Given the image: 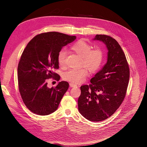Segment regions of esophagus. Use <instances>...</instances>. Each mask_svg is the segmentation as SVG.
Returning a JSON list of instances; mask_svg holds the SVG:
<instances>
[{
    "label": "esophagus",
    "mask_w": 147,
    "mask_h": 147,
    "mask_svg": "<svg viewBox=\"0 0 147 147\" xmlns=\"http://www.w3.org/2000/svg\"><path fill=\"white\" fill-rule=\"evenodd\" d=\"M69 86L71 88H74V87H77V85L76 84L73 83H69Z\"/></svg>",
    "instance_id": "esophagus-1"
}]
</instances>
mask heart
<instances>
[{
  "label": "heart",
  "mask_w": 147,
  "mask_h": 147,
  "mask_svg": "<svg viewBox=\"0 0 147 147\" xmlns=\"http://www.w3.org/2000/svg\"><path fill=\"white\" fill-rule=\"evenodd\" d=\"M71 49L82 58L81 64L85 67L78 69H69L64 73L63 78L64 80L73 83H81L88 76L87 67L92 73H95L101 68L104 59V52L99 48L92 49V45L83 40H80L74 43L71 46ZM66 55V51L64 49L58 52L57 61L59 66H65Z\"/></svg>",
  "instance_id": "obj_1"
}]
</instances>
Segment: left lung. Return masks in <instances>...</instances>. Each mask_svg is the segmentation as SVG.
<instances>
[{
    "label": "left lung",
    "mask_w": 147,
    "mask_h": 147,
    "mask_svg": "<svg viewBox=\"0 0 147 147\" xmlns=\"http://www.w3.org/2000/svg\"><path fill=\"white\" fill-rule=\"evenodd\" d=\"M94 40L102 42L108 49L107 62L90 80L80 87V113L89 121L104 120L116 111L126 94L130 71L124 52L114 38L96 34Z\"/></svg>",
    "instance_id": "1"
}]
</instances>
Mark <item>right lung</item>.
I'll list each match as a JSON object with an SVG mask.
<instances>
[{
    "label": "right lung",
    "instance_id": "obj_1",
    "mask_svg": "<svg viewBox=\"0 0 147 147\" xmlns=\"http://www.w3.org/2000/svg\"><path fill=\"white\" fill-rule=\"evenodd\" d=\"M76 38L55 32L43 33L34 37L23 51L18 65V88L23 102L33 113L46 115L57 110L69 84L62 81L49 88L47 81L59 80L60 76L53 72L59 68L58 53Z\"/></svg>",
    "mask_w": 147,
    "mask_h": 147
}]
</instances>
